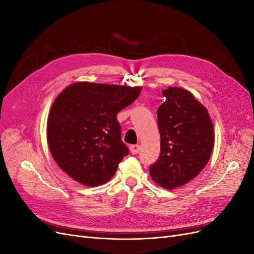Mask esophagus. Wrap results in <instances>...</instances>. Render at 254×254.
Segmentation results:
<instances>
[{
	"label": "esophagus",
	"mask_w": 254,
	"mask_h": 254,
	"mask_svg": "<svg viewBox=\"0 0 254 254\" xmlns=\"http://www.w3.org/2000/svg\"><path fill=\"white\" fill-rule=\"evenodd\" d=\"M129 149H130V151H131L132 155H136V153L140 151V145H137V144L130 145L129 146Z\"/></svg>",
	"instance_id": "obj_1"
}]
</instances>
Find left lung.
I'll use <instances>...</instances> for the list:
<instances>
[{
  "label": "left lung",
  "mask_w": 254,
  "mask_h": 254,
  "mask_svg": "<svg viewBox=\"0 0 254 254\" xmlns=\"http://www.w3.org/2000/svg\"><path fill=\"white\" fill-rule=\"evenodd\" d=\"M162 94L165 102L157 112L161 152L149 172L158 186L173 190L203 170L213 150L214 129L207 110L190 92L171 87Z\"/></svg>",
  "instance_id": "left-lung-1"
}]
</instances>
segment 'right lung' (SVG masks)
Listing matches in <instances>:
<instances>
[{"instance_id":"add662e5","label":"right lung","mask_w":254,"mask_h":254,"mask_svg":"<svg viewBox=\"0 0 254 254\" xmlns=\"http://www.w3.org/2000/svg\"><path fill=\"white\" fill-rule=\"evenodd\" d=\"M141 90L76 82L61 92L51 108L47 128L51 153L61 170L87 187L109 181L129 153L117 115L135 101Z\"/></svg>"}]
</instances>
